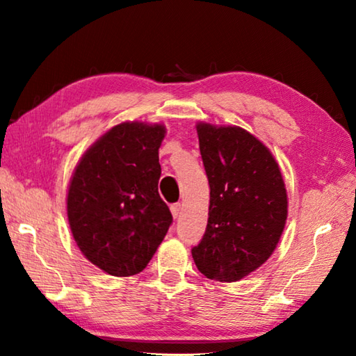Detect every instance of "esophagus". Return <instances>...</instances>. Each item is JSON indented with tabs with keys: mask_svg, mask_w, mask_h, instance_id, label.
Masks as SVG:
<instances>
[{
	"mask_svg": "<svg viewBox=\"0 0 356 356\" xmlns=\"http://www.w3.org/2000/svg\"><path fill=\"white\" fill-rule=\"evenodd\" d=\"M180 210H182V206H180L179 202L171 204V213H172L174 218H177V216L180 215Z\"/></svg>",
	"mask_w": 356,
	"mask_h": 356,
	"instance_id": "esophagus-1",
	"label": "esophagus"
}]
</instances>
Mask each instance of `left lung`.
<instances>
[{"mask_svg": "<svg viewBox=\"0 0 356 356\" xmlns=\"http://www.w3.org/2000/svg\"><path fill=\"white\" fill-rule=\"evenodd\" d=\"M196 129L210 206L206 232L191 254L209 280L238 281L278 245L287 218L286 186L273 155L246 130Z\"/></svg>", "mask_w": 356, "mask_h": 356, "instance_id": "8db88e82", "label": "left lung"}]
</instances>
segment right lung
<instances>
[{
	"label": "right lung",
	"instance_id": "1",
	"mask_svg": "<svg viewBox=\"0 0 356 356\" xmlns=\"http://www.w3.org/2000/svg\"><path fill=\"white\" fill-rule=\"evenodd\" d=\"M163 125L124 122L92 144L72 176L70 231L88 261L113 276L143 272L172 225L159 195Z\"/></svg>",
	"mask_w": 356,
	"mask_h": 356
}]
</instances>
